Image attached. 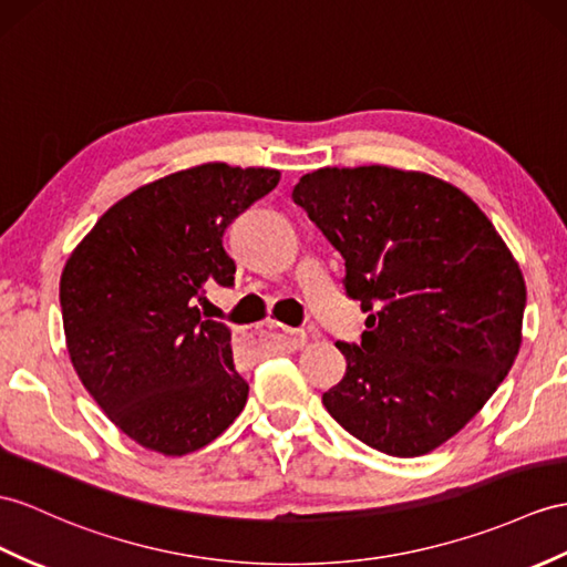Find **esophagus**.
I'll list each match as a JSON object with an SVG mask.
<instances>
[{
	"instance_id": "esophagus-1",
	"label": "esophagus",
	"mask_w": 567,
	"mask_h": 567,
	"mask_svg": "<svg viewBox=\"0 0 567 567\" xmlns=\"http://www.w3.org/2000/svg\"><path fill=\"white\" fill-rule=\"evenodd\" d=\"M308 343V334L306 331H298V329H288L286 334L279 337V347L281 349H288V351H296V349H302Z\"/></svg>"
}]
</instances>
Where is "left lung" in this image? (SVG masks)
I'll list each match as a JSON object with an SVG mask.
<instances>
[{
	"label": "left lung",
	"instance_id": "left-lung-1",
	"mask_svg": "<svg viewBox=\"0 0 567 567\" xmlns=\"http://www.w3.org/2000/svg\"><path fill=\"white\" fill-rule=\"evenodd\" d=\"M293 202L347 261L370 310L347 372L322 394L343 431L390 457H421L472 421L522 347L527 286L478 204L445 179L388 165L320 168Z\"/></svg>",
	"mask_w": 567,
	"mask_h": 567
}]
</instances>
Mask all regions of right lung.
<instances>
[{
  "mask_svg": "<svg viewBox=\"0 0 567 567\" xmlns=\"http://www.w3.org/2000/svg\"><path fill=\"white\" fill-rule=\"evenodd\" d=\"M274 168L202 163L136 187L62 269L66 351L86 392L136 445L183 457L240 416L230 331L204 320V286L233 284L224 233L279 185Z\"/></svg>",
  "mask_w": 567,
  "mask_h": 567,
  "instance_id": "add662e5",
  "label": "right lung"
}]
</instances>
